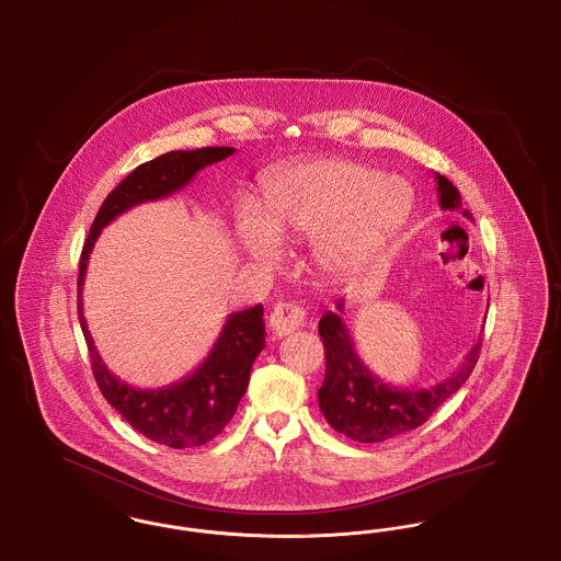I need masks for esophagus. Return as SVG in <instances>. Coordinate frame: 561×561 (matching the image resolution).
<instances>
[{"instance_id": "34e87169", "label": "esophagus", "mask_w": 561, "mask_h": 561, "mask_svg": "<svg viewBox=\"0 0 561 561\" xmlns=\"http://www.w3.org/2000/svg\"><path fill=\"white\" fill-rule=\"evenodd\" d=\"M305 321V311L290 302H279L268 316V325L277 336H288Z\"/></svg>"}]
</instances>
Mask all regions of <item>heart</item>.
Listing matches in <instances>:
<instances>
[{
    "instance_id": "obj_1",
    "label": "heart",
    "mask_w": 561,
    "mask_h": 561,
    "mask_svg": "<svg viewBox=\"0 0 561 561\" xmlns=\"http://www.w3.org/2000/svg\"><path fill=\"white\" fill-rule=\"evenodd\" d=\"M412 202V187L400 176L357 161H307L268 179L263 218L241 208L236 233L243 252L256 261H275L279 238L313 240L321 273L347 282L396 240Z\"/></svg>"
}]
</instances>
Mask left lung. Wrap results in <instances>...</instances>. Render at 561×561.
<instances>
[{
  "instance_id": "8db88e82",
  "label": "left lung",
  "mask_w": 561,
  "mask_h": 561,
  "mask_svg": "<svg viewBox=\"0 0 561 561\" xmlns=\"http://www.w3.org/2000/svg\"><path fill=\"white\" fill-rule=\"evenodd\" d=\"M435 181L439 208L462 213L467 220H473L471 213L460 204L462 199L458 188L442 174H435ZM336 309V313L328 311L320 320V336L325 347V378L318 398L321 414L330 427L347 435L348 439L376 444L421 427L444 401L462 387L478 364L481 339L467 353L458 370L446 380L421 389L393 387L373 374L357 355L347 323L343 320L345 300H339Z\"/></svg>"
}]
</instances>
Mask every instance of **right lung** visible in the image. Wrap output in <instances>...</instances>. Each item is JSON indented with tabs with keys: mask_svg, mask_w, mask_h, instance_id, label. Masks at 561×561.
I'll return each mask as SVG.
<instances>
[{
	"mask_svg": "<svg viewBox=\"0 0 561 561\" xmlns=\"http://www.w3.org/2000/svg\"><path fill=\"white\" fill-rule=\"evenodd\" d=\"M233 153V147H204L193 151H170L156 160L140 163L108 193L81 250L78 318L90 351L96 385L130 427L168 448L183 450L204 446L233 419L248 389L252 364L265 347L263 305L231 313L206 359L185 378L160 389H136L111 373L101 359L83 318L81 286L90 252L111 220L138 204L163 199L187 187L202 168L227 160Z\"/></svg>",
	"mask_w": 561,
	"mask_h": 561,
	"instance_id": "obj_1",
	"label": "right lung"
}]
</instances>
